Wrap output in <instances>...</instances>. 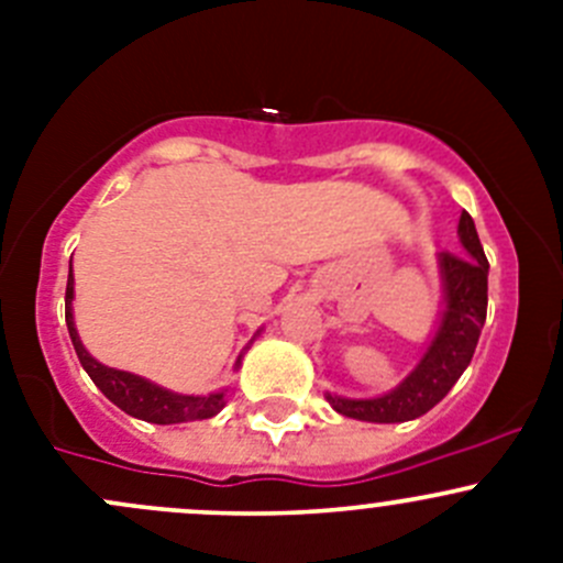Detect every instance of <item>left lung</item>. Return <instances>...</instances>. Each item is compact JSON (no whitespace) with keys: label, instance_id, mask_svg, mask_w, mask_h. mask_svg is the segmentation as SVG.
<instances>
[{"label":"left lung","instance_id":"1","mask_svg":"<svg viewBox=\"0 0 563 563\" xmlns=\"http://www.w3.org/2000/svg\"><path fill=\"white\" fill-rule=\"evenodd\" d=\"M460 242L465 255L439 253L441 280H444V316L433 343L424 351L422 362L397 389L371 400L327 395L329 406L338 413L362 422H408L428 413L446 391L457 384L474 356L479 332L487 316V264L479 234L468 212L460 214Z\"/></svg>","mask_w":563,"mask_h":563}]
</instances>
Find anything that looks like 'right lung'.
<instances>
[{
	"mask_svg": "<svg viewBox=\"0 0 563 563\" xmlns=\"http://www.w3.org/2000/svg\"><path fill=\"white\" fill-rule=\"evenodd\" d=\"M65 321L67 332H70L73 349H76L78 362L89 378L95 382L113 406L122 408L124 413L135 419H144L152 424H176V422H192V419H209L225 406V391H212V395H176L157 384L146 382V378L133 376V373L113 371V367L100 365L89 351L84 349L81 338L76 332V321H73V264L70 275H67V291H65Z\"/></svg>",
	"mask_w": 563,
	"mask_h": 563,
	"instance_id": "right-lung-1",
	"label": "right lung"
}]
</instances>
